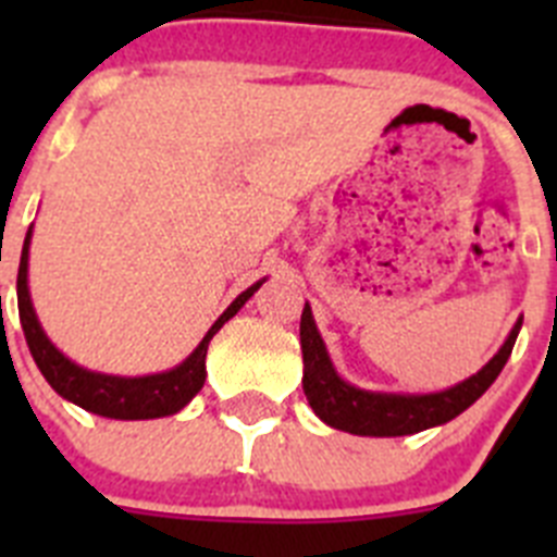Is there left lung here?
Segmentation results:
<instances>
[{"instance_id":"1","label":"left lung","mask_w":557,"mask_h":557,"mask_svg":"<svg viewBox=\"0 0 557 557\" xmlns=\"http://www.w3.org/2000/svg\"><path fill=\"white\" fill-rule=\"evenodd\" d=\"M521 318L510 329L508 339L499 351L474 373L455 387L435 393H382L366 391L339 376L332 357L326 351L321 332L314 326L312 307L304 304L301 312V351H304V396L314 416L334 430L351 432L366 437H398L416 435L421 430L441 426L451 418L469 410L482 393L494 385L505 362H508L513 343L519 337Z\"/></svg>"}]
</instances>
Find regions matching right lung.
<instances>
[{
	"mask_svg": "<svg viewBox=\"0 0 557 557\" xmlns=\"http://www.w3.org/2000/svg\"><path fill=\"white\" fill-rule=\"evenodd\" d=\"M29 239H33V225H29L27 236H24L22 262H18L16 278L18 318H22L29 354H33L38 371L44 373V379L52 385L58 396L83 407V410L95 412V416L116 418V421H147V418L175 416L178 410H184L191 398L198 396L206 382V351H209L211 337L223 329V323H228L245 307V301L264 282L262 278V282L250 284L245 293L236 295L231 307L220 314L218 321L211 323V329L200 339L198 348L181 366L161 373H147V376H113V373L88 371V368L72 362L61 348H55V343L47 337L44 326L38 323V314L33 309V298H29L27 287Z\"/></svg>",
	"mask_w": 557,
	"mask_h": 557,
	"instance_id": "obj_1",
	"label": "right lung"
}]
</instances>
